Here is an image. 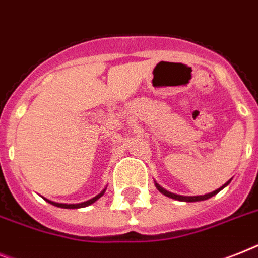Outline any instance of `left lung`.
<instances>
[{
    "label": "left lung",
    "instance_id": "obj_1",
    "mask_svg": "<svg viewBox=\"0 0 258 258\" xmlns=\"http://www.w3.org/2000/svg\"><path fill=\"white\" fill-rule=\"evenodd\" d=\"M232 180V179H231ZM231 180H228L227 183L224 184L223 187H220L219 189L213 190V192H211V194H205V195H200V196H181V195H176V194H172V192H169V190L164 189V188L162 187V185H159L156 181H155V187L158 188V190L160 192V194H163L164 196H168V198L171 199H175V200H179V202H187V203H194V202H203V200H208L209 198H212V196H215L216 194H219L220 190L223 189V188H225L228 185V184L231 183Z\"/></svg>",
    "mask_w": 258,
    "mask_h": 258
}]
</instances>
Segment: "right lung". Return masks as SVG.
<instances>
[{
  "label": "right lung",
  "instance_id": "right-lung-1",
  "mask_svg": "<svg viewBox=\"0 0 258 258\" xmlns=\"http://www.w3.org/2000/svg\"><path fill=\"white\" fill-rule=\"evenodd\" d=\"M106 189H107V187L104 188L102 192H100L99 195H96L95 198L90 199V200H87V202H83V203H78V204H63V203H55V202H51V200H47V199H45L46 202L50 203V204L55 205V207H59V208H64V209H78V208H85V207H89V205H91L93 203H95L98 199H100L102 196L104 195V192H106Z\"/></svg>",
  "mask_w": 258,
  "mask_h": 258
}]
</instances>
